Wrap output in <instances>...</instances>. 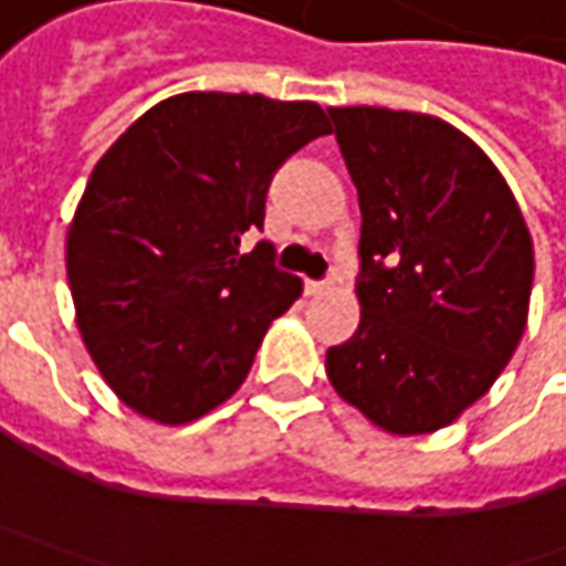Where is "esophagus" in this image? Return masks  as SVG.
Returning a JSON list of instances; mask_svg holds the SVG:
<instances>
[{"instance_id": "1", "label": "esophagus", "mask_w": 566, "mask_h": 566, "mask_svg": "<svg viewBox=\"0 0 566 566\" xmlns=\"http://www.w3.org/2000/svg\"><path fill=\"white\" fill-rule=\"evenodd\" d=\"M331 290V283L327 280H305V293L308 295H321Z\"/></svg>"}]
</instances>
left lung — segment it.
I'll use <instances>...</instances> for the list:
<instances>
[{
	"mask_svg": "<svg viewBox=\"0 0 566 566\" xmlns=\"http://www.w3.org/2000/svg\"><path fill=\"white\" fill-rule=\"evenodd\" d=\"M359 191V331L327 349L339 397L390 434H428L469 409L520 346L533 235L511 186L438 116L331 106Z\"/></svg>",
	"mask_w": 566,
	"mask_h": 566,
	"instance_id": "8db88e82",
	"label": "left lung"
}]
</instances>
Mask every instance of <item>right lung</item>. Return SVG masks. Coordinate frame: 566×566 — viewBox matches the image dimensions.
I'll return each instance as SVG.
<instances>
[{"label": "right lung", "mask_w": 566, "mask_h": 566, "mask_svg": "<svg viewBox=\"0 0 566 566\" xmlns=\"http://www.w3.org/2000/svg\"><path fill=\"white\" fill-rule=\"evenodd\" d=\"M308 99L191 91L150 106L94 166L65 239L77 331L128 409L186 424L249 378L302 280L264 227L273 172L327 135Z\"/></svg>", "instance_id": "1"}]
</instances>
